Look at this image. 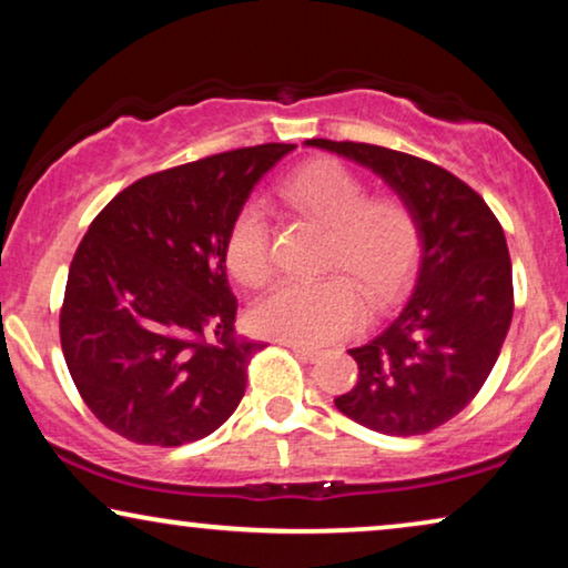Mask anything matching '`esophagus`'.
Segmentation results:
<instances>
[{"instance_id": "obj_1", "label": "esophagus", "mask_w": 568, "mask_h": 568, "mask_svg": "<svg viewBox=\"0 0 568 568\" xmlns=\"http://www.w3.org/2000/svg\"><path fill=\"white\" fill-rule=\"evenodd\" d=\"M284 346H290L294 354H300L302 359H307V362H315V359H321V352H317V348H310V346H300V344H292V341H282Z\"/></svg>"}]
</instances>
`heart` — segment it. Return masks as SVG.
I'll return each instance as SVG.
<instances>
[{
	"label": "heart",
	"instance_id": "1",
	"mask_svg": "<svg viewBox=\"0 0 568 568\" xmlns=\"http://www.w3.org/2000/svg\"><path fill=\"white\" fill-rule=\"evenodd\" d=\"M362 175L338 160H313L282 183V196L300 214L328 227L317 282H284L251 313L261 336L300 346H325L352 333L369 305L393 297L422 251V230L406 201L393 193L367 196ZM227 268L247 290L274 274L271 227L258 204H245L227 235Z\"/></svg>",
	"mask_w": 568,
	"mask_h": 568
}]
</instances>
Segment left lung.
I'll use <instances>...</instances> for the list:
<instances>
[{
    "mask_svg": "<svg viewBox=\"0 0 568 568\" xmlns=\"http://www.w3.org/2000/svg\"><path fill=\"white\" fill-rule=\"evenodd\" d=\"M307 144L377 173L422 230L410 294L375 336L348 348L359 379L336 408L393 437L437 429L476 398L507 338L515 290L501 224L468 183L429 160L362 142Z\"/></svg>",
    "mask_w": 568,
    "mask_h": 568,
    "instance_id": "8db88e82",
    "label": "left lung"
}]
</instances>
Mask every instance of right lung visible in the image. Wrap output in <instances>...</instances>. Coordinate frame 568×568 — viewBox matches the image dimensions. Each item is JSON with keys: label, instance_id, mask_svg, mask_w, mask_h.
Listing matches in <instances>:
<instances>
[{"label": "right lung", "instance_id": "obj_1", "mask_svg": "<svg viewBox=\"0 0 568 568\" xmlns=\"http://www.w3.org/2000/svg\"><path fill=\"white\" fill-rule=\"evenodd\" d=\"M294 144H258L146 175L84 232L59 315L61 352L100 424L136 445L204 439L245 395L263 344L235 336L227 235Z\"/></svg>", "mask_w": 568, "mask_h": 568}]
</instances>
